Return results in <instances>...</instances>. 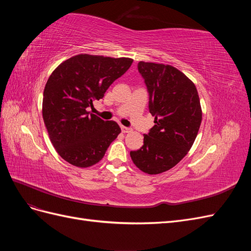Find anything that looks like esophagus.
Instances as JSON below:
<instances>
[{
	"label": "esophagus",
	"mask_w": 251,
	"mask_h": 251,
	"mask_svg": "<svg viewBox=\"0 0 251 251\" xmlns=\"http://www.w3.org/2000/svg\"><path fill=\"white\" fill-rule=\"evenodd\" d=\"M121 131H123V133H130L132 131V128L130 127H126V126H121Z\"/></svg>",
	"instance_id": "obj_1"
}]
</instances>
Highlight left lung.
Returning a JSON list of instances; mask_svg holds the SVG:
<instances>
[{"label":"left lung","instance_id":"1","mask_svg":"<svg viewBox=\"0 0 251 251\" xmlns=\"http://www.w3.org/2000/svg\"><path fill=\"white\" fill-rule=\"evenodd\" d=\"M138 71L148 89L155 126L143 135V146L130 155L140 171L161 174L181 161L197 137L202 120L198 91L170 65L139 62Z\"/></svg>","mask_w":251,"mask_h":251}]
</instances>
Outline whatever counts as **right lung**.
<instances>
[{"label": "right lung", "mask_w": 251, "mask_h": 251, "mask_svg": "<svg viewBox=\"0 0 251 251\" xmlns=\"http://www.w3.org/2000/svg\"><path fill=\"white\" fill-rule=\"evenodd\" d=\"M132 58L78 54L52 72L43 96V118L50 140L64 160L77 168L100 162L121 132L115 121L89 112L93 102L124 75Z\"/></svg>", "instance_id": "add662e5"}]
</instances>
